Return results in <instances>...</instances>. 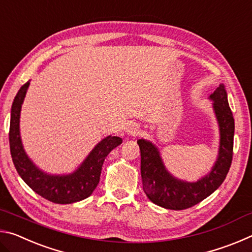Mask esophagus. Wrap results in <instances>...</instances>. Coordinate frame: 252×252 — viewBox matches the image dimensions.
Returning <instances> with one entry per match:
<instances>
[{
	"mask_svg": "<svg viewBox=\"0 0 252 252\" xmlns=\"http://www.w3.org/2000/svg\"><path fill=\"white\" fill-rule=\"evenodd\" d=\"M140 131H141V127H140V126L135 125V123H130V125L126 126V133L130 135H138L140 133Z\"/></svg>",
	"mask_w": 252,
	"mask_h": 252,
	"instance_id": "obj_1",
	"label": "esophagus"
}]
</instances>
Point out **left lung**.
<instances>
[{"label": "left lung", "instance_id": "8db88e82", "mask_svg": "<svg viewBox=\"0 0 252 252\" xmlns=\"http://www.w3.org/2000/svg\"><path fill=\"white\" fill-rule=\"evenodd\" d=\"M220 127L219 156L210 173L197 182L178 180L165 170L158 149L146 140H138L141 152L143 191L153 203L171 210H185L209 197L222 185L231 167L234 120L227 92L220 84L210 95Z\"/></svg>", "mask_w": 252, "mask_h": 252}]
</instances>
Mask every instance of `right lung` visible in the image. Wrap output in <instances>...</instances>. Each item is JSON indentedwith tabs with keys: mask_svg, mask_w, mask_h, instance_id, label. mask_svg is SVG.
I'll return each instance as SVG.
<instances>
[{
	"mask_svg": "<svg viewBox=\"0 0 252 252\" xmlns=\"http://www.w3.org/2000/svg\"><path fill=\"white\" fill-rule=\"evenodd\" d=\"M30 82L23 84L15 95L11 110L10 151L14 167L24 182L41 197L59 204L73 203L90 197L100 181L102 164L106 156L120 146L122 139L109 135L96 144L80 168L67 176H49L37 169L24 152L20 138V112Z\"/></svg>",
	"mask_w": 252,
	"mask_h": 252,
	"instance_id": "right-lung-1",
	"label": "right lung"
}]
</instances>
